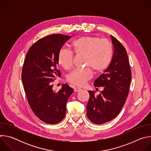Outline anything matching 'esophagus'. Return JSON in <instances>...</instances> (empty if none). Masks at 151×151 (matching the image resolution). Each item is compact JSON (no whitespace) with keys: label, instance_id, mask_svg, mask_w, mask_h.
Returning a JSON list of instances; mask_svg holds the SVG:
<instances>
[{"label":"esophagus","instance_id":"34e87169","mask_svg":"<svg viewBox=\"0 0 151 151\" xmlns=\"http://www.w3.org/2000/svg\"><path fill=\"white\" fill-rule=\"evenodd\" d=\"M81 90V89L79 88H78V87H75L74 88V91L75 92H79Z\"/></svg>","mask_w":151,"mask_h":151}]
</instances>
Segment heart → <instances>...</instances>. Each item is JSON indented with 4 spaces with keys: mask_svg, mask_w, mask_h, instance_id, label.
I'll use <instances>...</instances> for the list:
<instances>
[{
    "mask_svg": "<svg viewBox=\"0 0 151 151\" xmlns=\"http://www.w3.org/2000/svg\"><path fill=\"white\" fill-rule=\"evenodd\" d=\"M75 52L79 55H85L83 69L73 70L67 76L68 81L76 86L81 87L93 77V69L96 72H102L109 66L112 57V46L107 40L99 37L85 36L79 37L73 43ZM60 64L65 69L72 68L73 54L66 49L60 50L58 55Z\"/></svg>",
    "mask_w": 151,
    "mask_h": 151,
    "instance_id": "1",
    "label": "heart"
}]
</instances>
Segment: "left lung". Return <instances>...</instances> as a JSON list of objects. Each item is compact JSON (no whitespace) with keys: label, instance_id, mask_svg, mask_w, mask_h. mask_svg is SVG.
<instances>
[{"label":"left lung","instance_id":"1","mask_svg":"<svg viewBox=\"0 0 151 151\" xmlns=\"http://www.w3.org/2000/svg\"><path fill=\"white\" fill-rule=\"evenodd\" d=\"M114 48L112 61L94 83L103 90L97 96L95 91H88L90 98L87 115L91 122L101 124L111 121L121 112L128 94L132 71L127 51L121 42L111 35Z\"/></svg>","mask_w":151,"mask_h":151}]
</instances>
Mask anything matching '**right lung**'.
I'll list each match as a JSON object with an SVG mask.
<instances>
[{
	"instance_id": "1",
	"label": "right lung",
	"mask_w": 151,
	"mask_h": 151,
	"mask_svg": "<svg viewBox=\"0 0 151 151\" xmlns=\"http://www.w3.org/2000/svg\"><path fill=\"white\" fill-rule=\"evenodd\" d=\"M71 37L54 34L39 39L30 47L24 61L21 78L29 104L35 115L47 124H55L63 119L73 92L67 83L57 92L52 88L54 81L61 76L57 66L58 52Z\"/></svg>"
}]
</instances>
